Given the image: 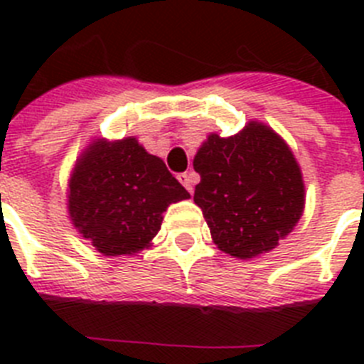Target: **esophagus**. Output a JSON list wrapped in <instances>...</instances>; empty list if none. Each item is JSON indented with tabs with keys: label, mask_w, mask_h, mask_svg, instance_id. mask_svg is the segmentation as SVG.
Returning a JSON list of instances; mask_svg holds the SVG:
<instances>
[{
	"label": "esophagus",
	"mask_w": 364,
	"mask_h": 364,
	"mask_svg": "<svg viewBox=\"0 0 364 364\" xmlns=\"http://www.w3.org/2000/svg\"><path fill=\"white\" fill-rule=\"evenodd\" d=\"M178 180L180 184L184 186L189 193H193V184H195V175H193V173H180Z\"/></svg>",
	"instance_id": "esophagus-1"
}]
</instances>
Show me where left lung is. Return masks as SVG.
<instances>
[{"label":"left lung","instance_id":"obj_1","mask_svg":"<svg viewBox=\"0 0 364 364\" xmlns=\"http://www.w3.org/2000/svg\"><path fill=\"white\" fill-rule=\"evenodd\" d=\"M202 210L218 250L237 259L272 252L304 210L301 167L268 125L250 122L240 133L210 134L193 160Z\"/></svg>","mask_w":364,"mask_h":364}]
</instances>
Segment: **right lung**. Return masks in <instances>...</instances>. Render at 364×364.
<instances>
[{"mask_svg": "<svg viewBox=\"0 0 364 364\" xmlns=\"http://www.w3.org/2000/svg\"><path fill=\"white\" fill-rule=\"evenodd\" d=\"M189 193L129 136L95 140L76 160L69 180V215L83 239L109 257L134 255L151 244L167 205Z\"/></svg>", "mask_w": 364, "mask_h": 364, "instance_id": "obj_1", "label": "right lung"}]
</instances>
